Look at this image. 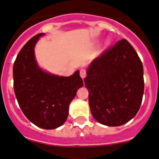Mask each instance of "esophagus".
I'll list each match as a JSON object with an SVG mask.
<instances>
[{
	"mask_svg": "<svg viewBox=\"0 0 159 159\" xmlns=\"http://www.w3.org/2000/svg\"><path fill=\"white\" fill-rule=\"evenodd\" d=\"M80 76L81 77L82 79H84V78L86 77V70L84 69H81V70H80Z\"/></svg>",
	"mask_w": 159,
	"mask_h": 159,
	"instance_id": "34e87169",
	"label": "esophagus"
}]
</instances>
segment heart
Here are the masks:
<instances>
[{"instance_id": "heart-1", "label": "heart", "mask_w": 159, "mask_h": 159, "mask_svg": "<svg viewBox=\"0 0 159 159\" xmlns=\"http://www.w3.org/2000/svg\"><path fill=\"white\" fill-rule=\"evenodd\" d=\"M107 43V44H108V43H108V42H107V43Z\"/></svg>"}]
</instances>
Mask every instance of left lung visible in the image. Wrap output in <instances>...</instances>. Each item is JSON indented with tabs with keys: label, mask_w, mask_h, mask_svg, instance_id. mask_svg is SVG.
<instances>
[{
	"label": "left lung",
	"mask_w": 159,
	"mask_h": 159,
	"mask_svg": "<svg viewBox=\"0 0 159 159\" xmlns=\"http://www.w3.org/2000/svg\"><path fill=\"white\" fill-rule=\"evenodd\" d=\"M86 74L90 111L97 122L116 127L135 117L143 96V67L128 40L121 39L96 58Z\"/></svg>",
	"instance_id": "obj_1"
}]
</instances>
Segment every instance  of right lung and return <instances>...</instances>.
<instances>
[{
    "label": "right lung",
    "instance_id": "1",
    "mask_svg": "<svg viewBox=\"0 0 159 159\" xmlns=\"http://www.w3.org/2000/svg\"><path fill=\"white\" fill-rule=\"evenodd\" d=\"M44 33L28 41L17 55L13 65V86L16 97L25 116L43 129L62 126L69 114V106L83 86L77 70L69 77L58 76L39 66L35 47Z\"/></svg>",
    "mask_w": 159,
    "mask_h": 159
}]
</instances>
